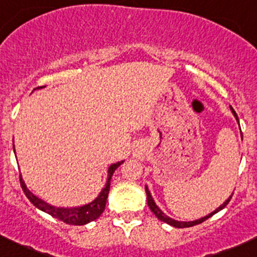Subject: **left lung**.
Masks as SVG:
<instances>
[{
	"label": "left lung",
	"mask_w": 257,
	"mask_h": 257,
	"mask_svg": "<svg viewBox=\"0 0 257 257\" xmlns=\"http://www.w3.org/2000/svg\"><path fill=\"white\" fill-rule=\"evenodd\" d=\"M230 109H231L232 113H234V116H235V118H236V121H239V117H237L236 112H235V111L232 110V107H230ZM241 136H242V135H241ZM146 194H147V204H148V207H150L151 211H152V213L155 214V215L157 216V218L160 219L161 221H165V223H167V224H169V225H172V226H174V227H189V226H194V225H198V224L203 223V221H205V220H207V219L210 218V216H213L214 214L218 213L219 210H221V209L225 208L226 205H227V203H229L230 199H231V197H232V194H234V193H232V194L230 195L229 198H227L225 202H224L223 204L220 205V207L216 208L215 210L211 211L210 214H208V215H205V216H203V218L197 219V220H193V221H178V220H174V219L169 218V216L166 215V214L163 213V211L157 207V204H156L155 200H153L152 195H151V193H150V190H148L147 186H146Z\"/></svg>",
	"instance_id": "8db88e82"
}]
</instances>
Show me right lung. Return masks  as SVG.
Returning <instances> with one entry per match:
<instances>
[{
  "label": "right lung",
  "instance_id": "obj_1",
  "mask_svg": "<svg viewBox=\"0 0 257 257\" xmlns=\"http://www.w3.org/2000/svg\"><path fill=\"white\" fill-rule=\"evenodd\" d=\"M13 151H15V145H13ZM123 161H120V162L112 163V165L110 166L109 169H107V181H106V184H105V187L102 188L101 192L99 193V195H97L92 202H90L85 205H81V207H74V208L53 207V205L46 203L44 200H42L41 198L37 197V195H34L33 193L28 189L27 186H26V183L23 182L22 176H20L21 187H22L26 197L31 200L32 204H33L34 207L41 209V210L44 211V213H48L49 215L53 216V218L58 219V220L60 221H64V223L69 224V225H85V224H88L90 221L99 218V216L102 214V211L105 210V205H106L107 195H109V190H110L111 177H112L113 172L120 167Z\"/></svg>",
  "mask_w": 257,
  "mask_h": 257
}]
</instances>
